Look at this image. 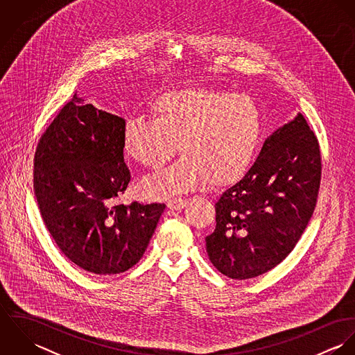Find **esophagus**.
I'll return each instance as SVG.
<instances>
[{"label": "esophagus", "instance_id": "34e87169", "mask_svg": "<svg viewBox=\"0 0 355 355\" xmlns=\"http://www.w3.org/2000/svg\"><path fill=\"white\" fill-rule=\"evenodd\" d=\"M184 200L183 198H172V200H169L168 201V207L171 209V210H180V209H183L184 207Z\"/></svg>", "mask_w": 355, "mask_h": 355}]
</instances>
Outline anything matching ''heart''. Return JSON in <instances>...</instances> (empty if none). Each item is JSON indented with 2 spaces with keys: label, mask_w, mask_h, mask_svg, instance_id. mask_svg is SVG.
<instances>
[{
  "label": "heart",
  "mask_w": 355,
  "mask_h": 355,
  "mask_svg": "<svg viewBox=\"0 0 355 355\" xmlns=\"http://www.w3.org/2000/svg\"><path fill=\"white\" fill-rule=\"evenodd\" d=\"M153 119L135 117L123 128V149L138 162L159 168L176 152L166 169L146 178L141 190L165 197L221 186L238 179L257 152L262 117L248 94L207 87L168 90L150 103Z\"/></svg>",
  "instance_id": "b5f03b06"
}]
</instances>
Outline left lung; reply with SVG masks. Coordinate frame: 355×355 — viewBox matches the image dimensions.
Returning <instances> with one entry per match:
<instances>
[{"instance_id":"8db88e82","label":"left lung","mask_w":355,"mask_h":355,"mask_svg":"<svg viewBox=\"0 0 355 355\" xmlns=\"http://www.w3.org/2000/svg\"><path fill=\"white\" fill-rule=\"evenodd\" d=\"M320 179L318 141L297 113L265 139L252 168L218 197L216 228L205 238L210 262L236 280L279 265L304 234Z\"/></svg>"}]
</instances>
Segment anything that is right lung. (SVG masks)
<instances>
[{"label":"right lung","mask_w":355,"mask_h":355,"mask_svg":"<svg viewBox=\"0 0 355 355\" xmlns=\"http://www.w3.org/2000/svg\"><path fill=\"white\" fill-rule=\"evenodd\" d=\"M125 120L76 94L45 131L34 157V193L58 249L79 268L117 275L146 252L164 203H116L130 183Z\"/></svg>","instance_id":"1"}]
</instances>
